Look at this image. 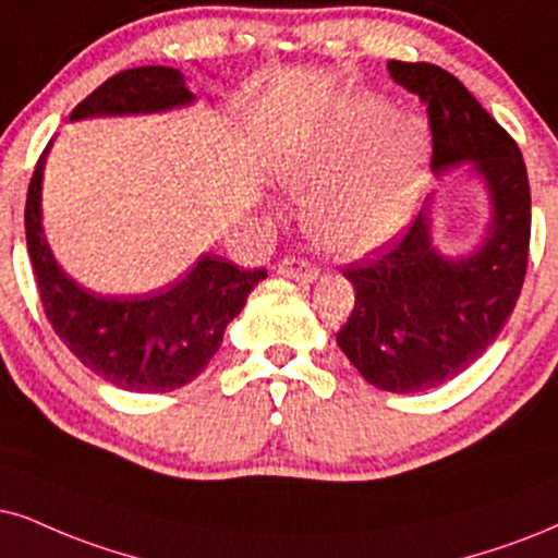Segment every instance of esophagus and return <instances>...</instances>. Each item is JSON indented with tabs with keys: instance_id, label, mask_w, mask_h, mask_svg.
Instances as JSON below:
<instances>
[{
	"instance_id": "1",
	"label": "esophagus",
	"mask_w": 558,
	"mask_h": 558,
	"mask_svg": "<svg viewBox=\"0 0 558 558\" xmlns=\"http://www.w3.org/2000/svg\"><path fill=\"white\" fill-rule=\"evenodd\" d=\"M278 275H286V278H295V280H316L319 270L303 257H283L278 265H275Z\"/></svg>"
}]
</instances>
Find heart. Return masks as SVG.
I'll list each match as a JSON object with an SVG mask.
<instances>
[{
	"label": "heart",
	"instance_id": "obj_1",
	"mask_svg": "<svg viewBox=\"0 0 558 558\" xmlns=\"http://www.w3.org/2000/svg\"><path fill=\"white\" fill-rule=\"evenodd\" d=\"M425 131L389 102L357 97L275 154V174L306 197L303 218L331 255L363 257L404 229L417 206Z\"/></svg>",
	"mask_w": 558,
	"mask_h": 558
}]
</instances>
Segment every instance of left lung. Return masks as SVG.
I'll return each instance as SVG.
<instances>
[{"label":"left lung","mask_w":558,"mask_h":558,"mask_svg":"<svg viewBox=\"0 0 558 558\" xmlns=\"http://www.w3.org/2000/svg\"><path fill=\"white\" fill-rule=\"evenodd\" d=\"M389 72L425 102L433 172L476 161L495 208L474 255L435 252L429 218L420 214L404 236L342 270L355 306L337 344L368 384L414 393L466 371L512 314L527 270L531 185L514 138L453 74L427 61H389Z\"/></svg>","instance_id":"8db88e82"}]
</instances>
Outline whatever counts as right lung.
Wrapping results in <instances>:
<instances>
[{
  "label": "right lung",
  "instance_id": "right-lung-1",
  "mask_svg": "<svg viewBox=\"0 0 558 558\" xmlns=\"http://www.w3.org/2000/svg\"><path fill=\"white\" fill-rule=\"evenodd\" d=\"M193 102L185 74L172 66L125 69L102 82L72 110L92 116L159 112ZM33 169L25 201V236L40 303L59 340L112 386L138 393L174 391L210 363L227 324L242 312L265 270H244L218 255H203L185 278L144 295H100L76 286L56 265L40 227V182L46 154Z\"/></svg>",
  "mask_w": 558,
  "mask_h": 558
}]
</instances>
